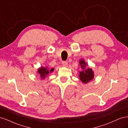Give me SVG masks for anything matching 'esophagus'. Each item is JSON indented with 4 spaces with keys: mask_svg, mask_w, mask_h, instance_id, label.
I'll return each mask as SVG.
<instances>
[{
    "mask_svg": "<svg viewBox=\"0 0 128 128\" xmlns=\"http://www.w3.org/2000/svg\"><path fill=\"white\" fill-rule=\"evenodd\" d=\"M62 66L64 67H66L68 65V63L66 61H63L62 62Z\"/></svg>",
    "mask_w": 128,
    "mask_h": 128,
    "instance_id": "esophagus-1",
    "label": "esophagus"
}]
</instances>
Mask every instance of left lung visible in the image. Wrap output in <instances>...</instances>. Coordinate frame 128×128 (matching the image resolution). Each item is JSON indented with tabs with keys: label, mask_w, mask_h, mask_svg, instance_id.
Here are the masks:
<instances>
[{
	"label": "left lung",
	"mask_w": 128,
	"mask_h": 128,
	"mask_svg": "<svg viewBox=\"0 0 128 128\" xmlns=\"http://www.w3.org/2000/svg\"><path fill=\"white\" fill-rule=\"evenodd\" d=\"M81 71H80L79 77L83 83L86 84L92 80L94 78V72L91 68L88 67V64L84 59H80L79 61Z\"/></svg>",
	"instance_id": "8db88e82"
}]
</instances>
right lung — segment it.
Masks as SVG:
<instances>
[{"mask_svg": "<svg viewBox=\"0 0 128 128\" xmlns=\"http://www.w3.org/2000/svg\"><path fill=\"white\" fill-rule=\"evenodd\" d=\"M54 69L53 68L51 69H50L48 67L46 66L45 67H41L38 69V70L37 72V73L38 74V75L41 78V79H45L46 77H47L50 73L52 72Z\"/></svg>", "mask_w": 128, "mask_h": 128, "instance_id": "right-lung-1", "label": "right lung"}]
</instances>
